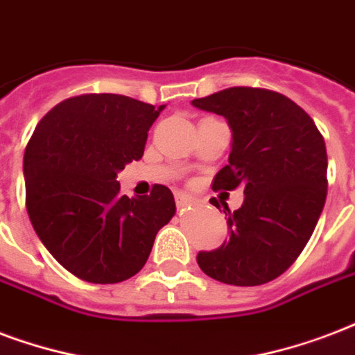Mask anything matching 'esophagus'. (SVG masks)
I'll return each mask as SVG.
<instances>
[{
	"mask_svg": "<svg viewBox=\"0 0 355 355\" xmlns=\"http://www.w3.org/2000/svg\"><path fill=\"white\" fill-rule=\"evenodd\" d=\"M175 201H177V207L178 208H184L188 207V205H191V196H188V193H184V191H177L175 193Z\"/></svg>",
	"mask_w": 355,
	"mask_h": 355,
	"instance_id": "1",
	"label": "esophagus"
}]
</instances>
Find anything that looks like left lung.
<instances>
[{
    "label": "left lung",
    "mask_w": 355,
    "mask_h": 355,
    "mask_svg": "<svg viewBox=\"0 0 355 355\" xmlns=\"http://www.w3.org/2000/svg\"><path fill=\"white\" fill-rule=\"evenodd\" d=\"M227 119L229 164L214 189L243 188L242 207L229 214V240L199 251L197 264L216 281L264 285L288 270L304 251L328 191V154L313 119L285 94L253 87L223 89L191 100ZM214 207L220 208L214 199Z\"/></svg>",
    "instance_id": "left-lung-1"
}]
</instances>
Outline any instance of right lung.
I'll return each mask as SVG.
<instances>
[{
  "label": "right lung",
  "instance_id": "1",
  "mask_svg": "<svg viewBox=\"0 0 355 355\" xmlns=\"http://www.w3.org/2000/svg\"><path fill=\"white\" fill-rule=\"evenodd\" d=\"M166 105L123 94H81L51 107L24 154L26 207L40 242L70 274L121 283L147 262L154 238L175 216L171 189L121 193L117 173L145 150Z\"/></svg>",
  "mask_w": 355,
  "mask_h": 355
}]
</instances>
